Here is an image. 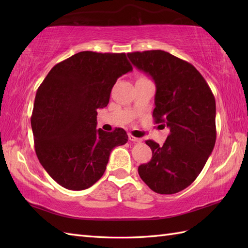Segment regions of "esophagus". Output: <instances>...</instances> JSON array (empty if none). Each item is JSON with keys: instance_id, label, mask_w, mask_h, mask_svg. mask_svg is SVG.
<instances>
[{"instance_id": "obj_1", "label": "esophagus", "mask_w": 248, "mask_h": 248, "mask_svg": "<svg viewBox=\"0 0 248 248\" xmlns=\"http://www.w3.org/2000/svg\"><path fill=\"white\" fill-rule=\"evenodd\" d=\"M129 140H130L131 141H134V143H140V141H141L140 139L135 138V136H133L132 134H130V133H129Z\"/></svg>"}]
</instances>
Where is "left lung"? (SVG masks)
<instances>
[{"instance_id":"obj_1","label":"left lung","mask_w":248,"mask_h":248,"mask_svg":"<svg viewBox=\"0 0 248 248\" xmlns=\"http://www.w3.org/2000/svg\"><path fill=\"white\" fill-rule=\"evenodd\" d=\"M132 64L155 83V124L170 129L160 146L148 140L151 160L139 166L147 186L157 194H175L198 177L217 140L215 99L192 64L162 50L128 53Z\"/></svg>"}]
</instances>
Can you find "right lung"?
Wrapping results in <instances>:
<instances>
[{"label":"right lung","mask_w":248,"mask_h":248,"mask_svg":"<svg viewBox=\"0 0 248 248\" xmlns=\"http://www.w3.org/2000/svg\"><path fill=\"white\" fill-rule=\"evenodd\" d=\"M125 53L83 51L56 64L37 89L31 117L40 164L62 187L82 191L107 170L110 151L127 132L97 130L117 78L132 70Z\"/></svg>","instance_id":"right-lung-1"}]
</instances>
